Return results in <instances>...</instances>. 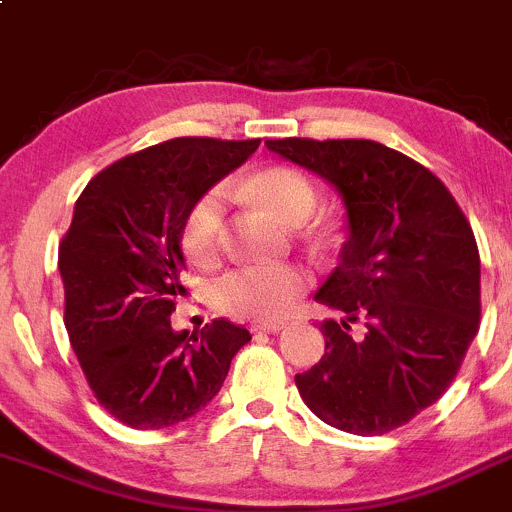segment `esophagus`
<instances>
[{
	"label": "esophagus",
	"mask_w": 512,
	"mask_h": 512,
	"mask_svg": "<svg viewBox=\"0 0 512 512\" xmlns=\"http://www.w3.org/2000/svg\"><path fill=\"white\" fill-rule=\"evenodd\" d=\"M283 328H286L283 323H254L251 325V330H254V333H281Z\"/></svg>",
	"instance_id": "esophagus-1"
}]
</instances>
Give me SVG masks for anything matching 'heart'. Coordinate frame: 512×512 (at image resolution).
Instances as JSON below:
<instances>
[{
	"mask_svg": "<svg viewBox=\"0 0 512 512\" xmlns=\"http://www.w3.org/2000/svg\"><path fill=\"white\" fill-rule=\"evenodd\" d=\"M241 189L286 224L305 221L318 204L313 182L288 165H268L251 172ZM224 226V192L219 187L204 189L192 199L179 224V244L189 261L204 268L214 266L224 251ZM310 281V268L303 263L244 266L217 278L212 300L217 310L231 318L273 323L291 313Z\"/></svg>",
	"mask_w": 512,
	"mask_h": 512,
	"instance_id": "obj_1",
	"label": "heart"
}]
</instances>
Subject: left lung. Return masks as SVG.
<instances>
[{"mask_svg": "<svg viewBox=\"0 0 512 512\" xmlns=\"http://www.w3.org/2000/svg\"><path fill=\"white\" fill-rule=\"evenodd\" d=\"M342 194L350 236L315 300L325 355L295 387L325 424L399 429L449 389L481 323V256L466 214L434 172L374 140H266ZM352 322L366 335L352 338Z\"/></svg>", "mask_w": 512, "mask_h": 512, "instance_id": "1", "label": "left lung"}]
</instances>
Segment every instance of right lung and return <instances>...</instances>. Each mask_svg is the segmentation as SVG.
I'll return each instance as SVG.
<instances>
[{
  "label": "right lung",
  "mask_w": 512,
  "mask_h": 512,
  "mask_svg": "<svg viewBox=\"0 0 512 512\" xmlns=\"http://www.w3.org/2000/svg\"><path fill=\"white\" fill-rule=\"evenodd\" d=\"M258 142H160L100 170L78 197L59 244L63 323L98 404L133 429H165L207 407L251 340L224 318L175 333L170 315L187 293L184 212Z\"/></svg>",
  "instance_id": "obj_1"
}]
</instances>
